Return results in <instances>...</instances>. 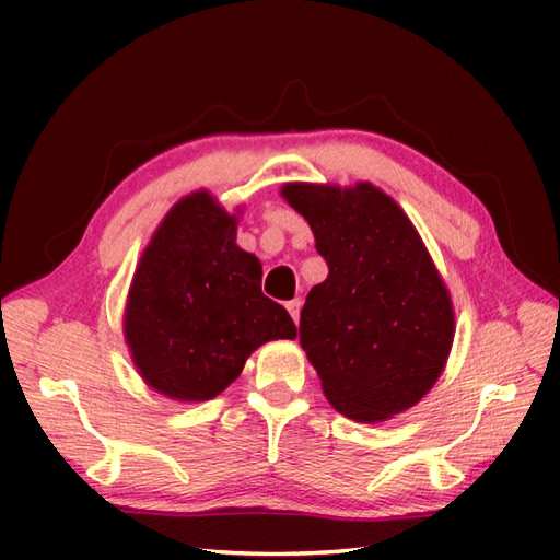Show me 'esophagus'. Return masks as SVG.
<instances>
[{
    "label": "esophagus",
    "instance_id": "1",
    "mask_svg": "<svg viewBox=\"0 0 560 560\" xmlns=\"http://www.w3.org/2000/svg\"><path fill=\"white\" fill-rule=\"evenodd\" d=\"M289 311H291V313H299V311H301V299H293V301L289 303Z\"/></svg>",
    "mask_w": 560,
    "mask_h": 560
}]
</instances>
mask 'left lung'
Wrapping results in <instances>:
<instances>
[{"mask_svg": "<svg viewBox=\"0 0 560 560\" xmlns=\"http://www.w3.org/2000/svg\"><path fill=\"white\" fill-rule=\"evenodd\" d=\"M237 213L207 189L189 192L137 261L125 341L141 380L168 399L219 397L261 343L295 339L287 307L261 293L259 259L235 243Z\"/></svg>", "mask_w": 560, "mask_h": 560, "instance_id": "obj_1", "label": "left lung"}]
</instances>
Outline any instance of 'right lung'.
Instances as JSON below:
<instances>
[{"label":"right lung","instance_id":"1","mask_svg":"<svg viewBox=\"0 0 560 560\" xmlns=\"http://www.w3.org/2000/svg\"><path fill=\"white\" fill-rule=\"evenodd\" d=\"M329 273L307 293L301 347L327 401L359 423L419 404L443 375L455 307L407 213L371 183L283 185Z\"/></svg>","mask_w":560,"mask_h":560}]
</instances>
